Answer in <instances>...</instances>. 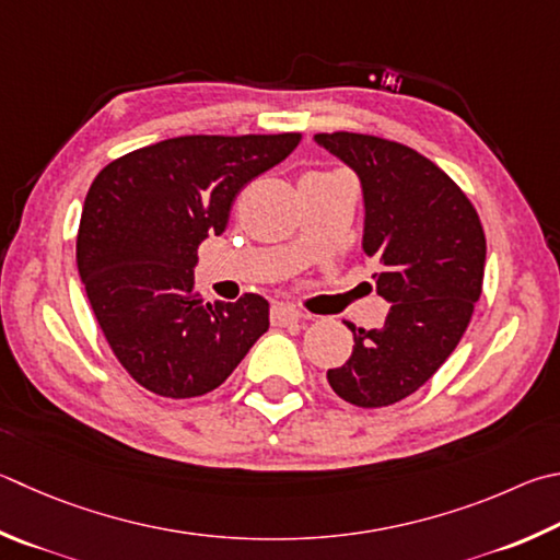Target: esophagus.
I'll return each mask as SVG.
<instances>
[{
	"label": "esophagus",
	"instance_id": "esophagus-1",
	"mask_svg": "<svg viewBox=\"0 0 560 560\" xmlns=\"http://www.w3.org/2000/svg\"><path fill=\"white\" fill-rule=\"evenodd\" d=\"M301 320V313L296 308L287 306V303H273L271 306V323L273 325H293Z\"/></svg>",
	"mask_w": 560,
	"mask_h": 560
}]
</instances>
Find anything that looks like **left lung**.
I'll return each instance as SVG.
<instances>
[{"label":"left lung","mask_w":560,"mask_h":560,"mask_svg":"<svg viewBox=\"0 0 560 560\" xmlns=\"http://www.w3.org/2000/svg\"><path fill=\"white\" fill-rule=\"evenodd\" d=\"M315 141L362 180V247L392 301L380 330L348 323L354 348L328 382L348 404L382 409L421 389L460 342L482 293L485 230L463 188L411 147L354 131Z\"/></svg>","instance_id":"8db88e82"}]
</instances>
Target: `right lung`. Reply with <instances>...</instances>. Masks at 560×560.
<instances>
[{
	"label": "right lung",
	"mask_w": 560,
	"mask_h": 560,
	"mask_svg": "<svg viewBox=\"0 0 560 560\" xmlns=\"http://www.w3.org/2000/svg\"><path fill=\"white\" fill-rule=\"evenodd\" d=\"M301 141L186 135L100 171L80 215L75 259L107 345L139 386L192 399L225 382L269 328V303H210L192 281L198 247L228 228L237 192Z\"/></svg>",
	"instance_id": "right-lung-1"
}]
</instances>
